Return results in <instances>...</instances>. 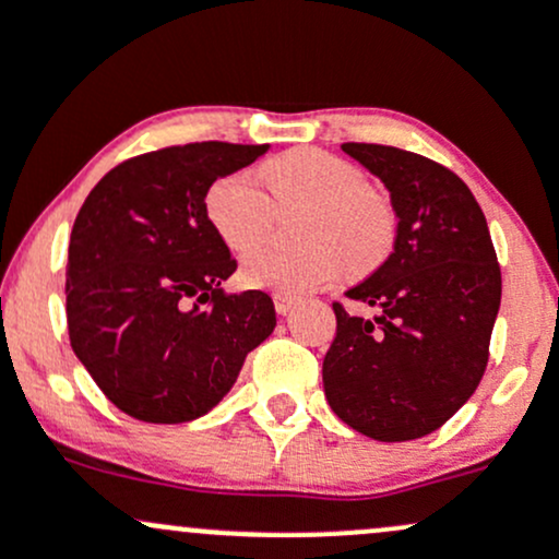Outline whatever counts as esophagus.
<instances>
[{
  "mask_svg": "<svg viewBox=\"0 0 559 559\" xmlns=\"http://www.w3.org/2000/svg\"><path fill=\"white\" fill-rule=\"evenodd\" d=\"M273 301H275V312H278V316H288V312H292L294 307H297V299L284 297V294H275Z\"/></svg>",
  "mask_w": 559,
  "mask_h": 559,
  "instance_id": "34e87169",
  "label": "esophagus"
}]
</instances>
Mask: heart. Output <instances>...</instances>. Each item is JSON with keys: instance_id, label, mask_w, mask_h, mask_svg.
<instances>
[{"instance_id": "heart-1", "label": "heart", "mask_w": 559, "mask_h": 559, "mask_svg": "<svg viewBox=\"0 0 559 559\" xmlns=\"http://www.w3.org/2000/svg\"><path fill=\"white\" fill-rule=\"evenodd\" d=\"M260 178L278 204H307L305 249L260 247L241 260L243 286L299 297L329 286L342 262L352 273L373 271L394 243V210L365 186V173L349 159L316 146H299L267 159ZM207 217L236 252L254 247L271 226L273 204L252 173H230L207 191Z\"/></svg>"}]
</instances>
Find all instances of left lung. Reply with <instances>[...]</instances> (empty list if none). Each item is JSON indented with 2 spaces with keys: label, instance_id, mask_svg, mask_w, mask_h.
I'll list each match as a JSON object with an SVG mask.
<instances>
[{
  "label": "left lung",
  "instance_id": "obj_1",
  "mask_svg": "<svg viewBox=\"0 0 559 559\" xmlns=\"http://www.w3.org/2000/svg\"><path fill=\"white\" fill-rule=\"evenodd\" d=\"M386 186L394 252L346 297L373 318L336 312L323 389L346 426L376 441L436 431L471 400L489 362L502 273L471 189L433 159L381 144H344Z\"/></svg>",
  "mask_w": 559,
  "mask_h": 559
}]
</instances>
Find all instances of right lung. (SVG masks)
<instances>
[{
  "label": "right lung",
  "instance_id": "add662e5",
  "mask_svg": "<svg viewBox=\"0 0 559 559\" xmlns=\"http://www.w3.org/2000/svg\"><path fill=\"white\" fill-rule=\"evenodd\" d=\"M267 150L226 141L168 146L118 165L83 202L66 267L70 346L131 418H202L273 333L265 292L223 294L236 260L204 207L217 178Z\"/></svg>",
  "mask_w": 559,
  "mask_h": 559
}]
</instances>
